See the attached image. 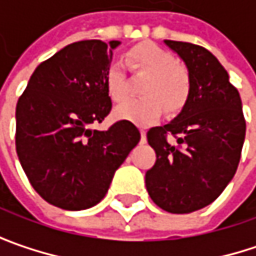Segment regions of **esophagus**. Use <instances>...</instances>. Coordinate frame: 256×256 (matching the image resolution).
<instances>
[{
    "label": "esophagus",
    "instance_id": "obj_1",
    "mask_svg": "<svg viewBox=\"0 0 256 256\" xmlns=\"http://www.w3.org/2000/svg\"><path fill=\"white\" fill-rule=\"evenodd\" d=\"M140 142H146V132L140 128Z\"/></svg>",
    "mask_w": 256,
    "mask_h": 256
}]
</instances>
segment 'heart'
I'll use <instances>...</instances> for the list:
<instances>
[{"instance_id": "1", "label": "heart", "mask_w": 256, "mask_h": 256, "mask_svg": "<svg viewBox=\"0 0 256 256\" xmlns=\"http://www.w3.org/2000/svg\"><path fill=\"white\" fill-rule=\"evenodd\" d=\"M128 62L134 71L146 72L142 84L145 96L126 99L114 110V117L139 126L156 123L163 110L169 112L180 111L191 94V77L176 58L163 47L144 42L133 47L128 53ZM106 93L112 100H122L128 92L126 71L122 60L114 59L105 71Z\"/></svg>"}]
</instances>
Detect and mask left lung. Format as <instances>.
Wrapping results in <instances>:
<instances>
[{
    "label": "left lung",
    "mask_w": 256,
    "mask_h": 256,
    "mask_svg": "<svg viewBox=\"0 0 256 256\" xmlns=\"http://www.w3.org/2000/svg\"><path fill=\"white\" fill-rule=\"evenodd\" d=\"M164 42L185 62L191 94L178 118L148 130L157 158L145 174V184L158 208L190 214L216 200L232 179L246 122L237 88L209 50L184 41Z\"/></svg>",
    "instance_id": "8db88e82"
}]
</instances>
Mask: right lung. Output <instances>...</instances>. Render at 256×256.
<instances>
[{
    "instance_id": "add662e5",
    "label": "right lung",
    "mask_w": 256,
    "mask_h": 256,
    "mask_svg": "<svg viewBox=\"0 0 256 256\" xmlns=\"http://www.w3.org/2000/svg\"><path fill=\"white\" fill-rule=\"evenodd\" d=\"M120 42L84 40L41 62L16 105V151L34 190L50 204L81 210L108 192L116 170L138 145V128L102 123L112 102L105 71Z\"/></svg>"
}]
</instances>
